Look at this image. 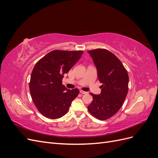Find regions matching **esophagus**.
Masks as SVG:
<instances>
[{"label":"esophagus","instance_id":"esophagus-1","mask_svg":"<svg viewBox=\"0 0 158 158\" xmlns=\"http://www.w3.org/2000/svg\"><path fill=\"white\" fill-rule=\"evenodd\" d=\"M80 93L82 94H88L87 92H84V91H83V90H80Z\"/></svg>","mask_w":158,"mask_h":158}]
</instances>
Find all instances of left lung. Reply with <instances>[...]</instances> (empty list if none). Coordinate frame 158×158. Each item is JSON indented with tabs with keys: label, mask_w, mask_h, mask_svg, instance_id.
Segmentation results:
<instances>
[{
	"label": "left lung",
	"mask_w": 158,
	"mask_h": 158,
	"mask_svg": "<svg viewBox=\"0 0 158 158\" xmlns=\"http://www.w3.org/2000/svg\"><path fill=\"white\" fill-rule=\"evenodd\" d=\"M96 66L102 92L92 95L88 107L91 114L104 121L116 114L122 107L128 89V75L121 60L111 52L105 49L88 51Z\"/></svg>",
	"instance_id": "8db88e82"
}]
</instances>
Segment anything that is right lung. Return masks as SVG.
Instances as JSON below:
<instances>
[{
	"label": "right lung",
	"mask_w": 158,
	"mask_h": 158,
	"mask_svg": "<svg viewBox=\"0 0 158 158\" xmlns=\"http://www.w3.org/2000/svg\"><path fill=\"white\" fill-rule=\"evenodd\" d=\"M81 51L54 50L37 62L31 74L30 92L36 108L47 118H60L69 111L78 89H67L62 84L64 74L77 63Z\"/></svg>",
	"instance_id": "add662e5"
}]
</instances>
